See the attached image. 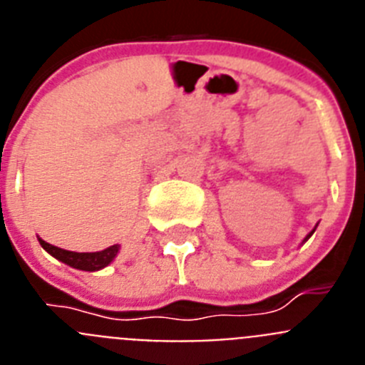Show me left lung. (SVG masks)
<instances>
[{"mask_svg":"<svg viewBox=\"0 0 365 365\" xmlns=\"http://www.w3.org/2000/svg\"><path fill=\"white\" fill-rule=\"evenodd\" d=\"M312 232H314V230H312ZM312 232H311V234H312ZM311 234H309V235H311ZM309 235H307V237H309Z\"/></svg>","mask_w":365,"mask_h":365,"instance_id":"obj_1","label":"left lung"}]
</instances>
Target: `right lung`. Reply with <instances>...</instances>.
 <instances>
[{"label": "right lung", "mask_w": 365, "mask_h": 365, "mask_svg": "<svg viewBox=\"0 0 365 365\" xmlns=\"http://www.w3.org/2000/svg\"><path fill=\"white\" fill-rule=\"evenodd\" d=\"M40 245L51 256H54L56 259L66 263V265L73 267V269L89 270V272L108 267L118 254V245H113V247L106 248V250H100V252H71V250H63V248L49 245L43 240H40Z\"/></svg>", "instance_id": "obj_1"}]
</instances>
